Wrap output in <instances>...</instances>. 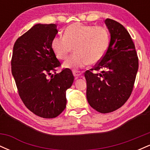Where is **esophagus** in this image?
<instances>
[{"label": "esophagus", "instance_id": "34e87169", "mask_svg": "<svg viewBox=\"0 0 150 150\" xmlns=\"http://www.w3.org/2000/svg\"><path fill=\"white\" fill-rule=\"evenodd\" d=\"M73 73L74 77H75V79L78 78L79 77L82 76V73H80V72H78V71H73Z\"/></svg>", "mask_w": 150, "mask_h": 150}]
</instances>
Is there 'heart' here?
Returning a JSON list of instances; mask_svg holds the SVG:
<instances>
[{"mask_svg": "<svg viewBox=\"0 0 150 150\" xmlns=\"http://www.w3.org/2000/svg\"><path fill=\"white\" fill-rule=\"evenodd\" d=\"M109 45V34L101 26L74 23L65 29L63 37H55L51 48L59 60H65L70 53H75L63 63V68L77 70L89 63L97 64L104 58Z\"/></svg>", "mask_w": 150, "mask_h": 150, "instance_id": "b5f03b06", "label": "heart"}]
</instances>
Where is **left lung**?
Returning <instances> with one entry per match:
<instances>
[{
  "mask_svg": "<svg viewBox=\"0 0 150 150\" xmlns=\"http://www.w3.org/2000/svg\"><path fill=\"white\" fill-rule=\"evenodd\" d=\"M111 39L107 51L94 68L87 70V99L92 107L102 113L116 111L126 102L133 89L138 70V58L131 37L119 22L106 19Z\"/></svg>",
  "mask_w": 150,
  "mask_h": 150,
  "instance_id": "obj_1",
  "label": "left lung"
}]
</instances>
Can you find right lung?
<instances>
[{
  "instance_id": "add662e5",
  "label": "right lung",
  "mask_w": 150,
  "mask_h": 150,
  "mask_svg": "<svg viewBox=\"0 0 150 150\" xmlns=\"http://www.w3.org/2000/svg\"><path fill=\"white\" fill-rule=\"evenodd\" d=\"M56 24H37L15 42L12 74L19 95L29 110L45 118L57 117L66 107V90L74 76L68 68L56 73L61 63L51 48Z\"/></svg>"
}]
</instances>
